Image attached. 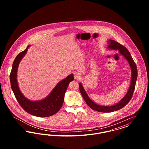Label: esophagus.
I'll use <instances>...</instances> for the list:
<instances>
[{
    "label": "esophagus",
    "mask_w": 149,
    "mask_h": 149,
    "mask_svg": "<svg viewBox=\"0 0 149 149\" xmlns=\"http://www.w3.org/2000/svg\"><path fill=\"white\" fill-rule=\"evenodd\" d=\"M74 77L75 79H80L81 78V75L78 72H75L74 73Z\"/></svg>",
    "instance_id": "1"
}]
</instances>
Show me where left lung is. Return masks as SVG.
Instances as JSON below:
<instances>
[{"label":"left lung","mask_w":149,"mask_h":149,"mask_svg":"<svg viewBox=\"0 0 149 149\" xmlns=\"http://www.w3.org/2000/svg\"><path fill=\"white\" fill-rule=\"evenodd\" d=\"M108 47L107 49L111 50H117L120 52V55L124 57L128 61V64L130 66L131 70V84L128 88L127 92L125 97L119 101L117 103L113 104L112 106H101L99 105L95 102H94L88 95V94L86 92L85 89L83 88V86L81 83H79V90L82 95L83 98L84 99L87 105L91 108L92 109L100 112H112L117 110H119L123 107L125 106L130 100L131 99L132 96L135 90L136 82L137 80V66L135 64L132 57L131 56L128 50L123 45H120L119 43L114 41L113 40H108Z\"/></svg>","instance_id":"left-lung-1"}]
</instances>
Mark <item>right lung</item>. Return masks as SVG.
<instances>
[{
  "label": "right lung",
  "mask_w": 149,
  "mask_h": 149,
  "mask_svg": "<svg viewBox=\"0 0 149 149\" xmlns=\"http://www.w3.org/2000/svg\"><path fill=\"white\" fill-rule=\"evenodd\" d=\"M29 45L26 50L20 52L14 60L10 74L11 88L14 95L22 108L27 113L39 117L52 116L60 109L63 104L64 96L69 83L74 80L72 74L57 83L48 96L41 100L32 101L27 99L22 93L17 79L19 63L26 54Z\"/></svg>",
  "instance_id": "1"
}]
</instances>
